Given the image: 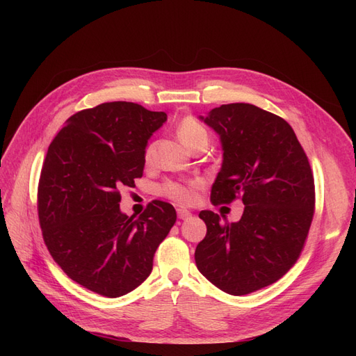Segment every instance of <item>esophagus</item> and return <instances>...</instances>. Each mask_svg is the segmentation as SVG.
Instances as JSON below:
<instances>
[{
  "label": "esophagus",
  "mask_w": 356,
  "mask_h": 356,
  "mask_svg": "<svg viewBox=\"0 0 356 356\" xmlns=\"http://www.w3.org/2000/svg\"><path fill=\"white\" fill-rule=\"evenodd\" d=\"M177 212H178V218L179 220H186V218H188V217H191V212L188 211V209H177Z\"/></svg>",
  "instance_id": "1"
}]
</instances>
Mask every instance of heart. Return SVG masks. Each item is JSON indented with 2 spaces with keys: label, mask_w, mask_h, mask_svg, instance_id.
Returning <instances> with one entry per match:
<instances>
[{
  "label": "heart",
  "mask_w": 356,
  "mask_h": 356,
  "mask_svg": "<svg viewBox=\"0 0 356 356\" xmlns=\"http://www.w3.org/2000/svg\"><path fill=\"white\" fill-rule=\"evenodd\" d=\"M177 135L186 147L196 148L200 145H208L209 143V132L207 131L197 118L193 115H186L177 126ZM153 157V144L147 145L144 152V159L148 163ZM202 186V181L191 179V181H174L168 179L163 184H160L157 191L159 195L165 196L170 200H174L181 204H190L196 202L199 196V188Z\"/></svg>",
  "instance_id": "heart-1"
}]
</instances>
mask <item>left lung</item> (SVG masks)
<instances>
[{
    "instance_id": "obj_1",
    "label": "left lung",
    "mask_w": 356,
    "mask_h": 356,
    "mask_svg": "<svg viewBox=\"0 0 356 356\" xmlns=\"http://www.w3.org/2000/svg\"><path fill=\"white\" fill-rule=\"evenodd\" d=\"M220 135L222 166L211 202L245 204L238 222L202 211L207 236L199 272L232 296L279 281L303 251L315 213V181L303 147L282 117L251 104H227L200 117Z\"/></svg>"
}]
</instances>
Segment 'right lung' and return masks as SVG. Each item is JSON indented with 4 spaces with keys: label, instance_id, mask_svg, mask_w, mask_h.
Returning <instances> with one entry per match:
<instances>
[{
    "label": "right lung",
    "instance_id": "1",
    "mask_svg": "<svg viewBox=\"0 0 356 356\" xmlns=\"http://www.w3.org/2000/svg\"><path fill=\"white\" fill-rule=\"evenodd\" d=\"M166 117L105 102L71 115L49 145L37 195L42 239L62 270L96 294L115 298L141 285L177 221L161 200L139 217L120 211V190L143 177L147 141Z\"/></svg>",
    "mask_w": 356,
    "mask_h": 356
}]
</instances>
